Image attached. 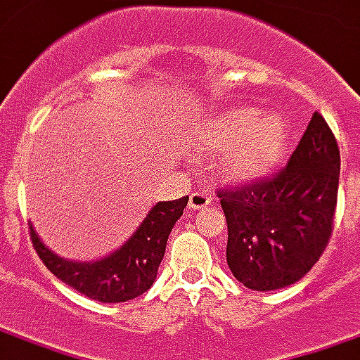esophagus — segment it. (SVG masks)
I'll list each match as a JSON object with an SVG mask.
<instances>
[{
  "label": "esophagus",
  "instance_id": "1",
  "mask_svg": "<svg viewBox=\"0 0 360 360\" xmlns=\"http://www.w3.org/2000/svg\"><path fill=\"white\" fill-rule=\"evenodd\" d=\"M212 200V197L209 195V191H195L189 195V209L191 211H197V209H202L207 207Z\"/></svg>",
  "mask_w": 360,
  "mask_h": 360
}]
</instances>
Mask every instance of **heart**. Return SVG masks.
<instances>
[{
    "label": "heart",
    "mask_w": 360,
    "mask_h": 360,
    "mask_svg": "<svg viewBox=\"0 0 360 360\" xmlns=\"http://www.w3.org/2000/svg\"><path fill=\"white\" fill-rule=\"evenodd\" d=\"M288 146L285 122L252 106L209 120L195 134L199 151L222 153L221 171L231 181H254L272 173L285 160Z\"/></svg>",
    "instance_id": "heart-1"
}]
</instances>
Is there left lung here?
I'll return each instance as SVG.
<instances>
[{
  "instance_id": "obj_1",
  "label": "left lung",
  "mask_w": 360,
  "mask_h": 360,
  "mask_svg": "<svg viewBox=\"0 0 360 360\" xmlns=\"http://www.w3.org/2000/svg\"><path fill=\"white\" fill-rule=\"evenodd\" d=\"M339 169L337 139L315 112L283 169L217 193L229 226L226 262L238 282L272 292L314 268L333 232Z\"/></svg>"
}]
</instances>
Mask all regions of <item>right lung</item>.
I'll return each instance as SVG.
<instances>
[{
    "label": "right lung",
    "mask_w": 360,
    "mask_h": 360,
    "mask_svg": "<svg viewBox=\"0 0 360 360\" xmlns=\"http://www.w3.org/2000/svg\"><path fill=\"white\" fill-rule=\"evenodd\" d=\"M187 202L189 197L158 202L118 250L96 262L65 260L46 248L33 226H29V231L39 258L60 282L102 303L128 302L148 292L155 282L169 232Z\"/></svg>",
    "instance_id": "1"
}]
</instances>
